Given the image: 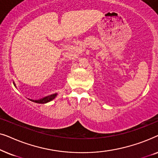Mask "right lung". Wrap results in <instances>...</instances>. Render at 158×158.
Instances as JSON below:
<instances>
[{"label": "right lung", "mask_w": 158, "mask_h": 158, "mask_svg": "<svg viewBox=\"0 0 158 158\" xmlns=\"http://www.w3.org/2000/svg\"><path fill=\"white\" fill-rule=\"evenodd\" d=\"M13 83H14V85L15 87L16 88V84H15L14 82H13ZM57 96V93H55V94L49 95V96L43 97V98H42L37 99V100H33V99H29V98H28V99H29V100H30V101H31L32 102H34V103H47L48 102H50L51 101L54 100V99H55Z\"/></svg>", "instance_id": "right-lung-1"}]
</instances>
